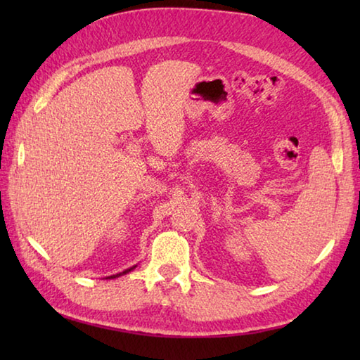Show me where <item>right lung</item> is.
I'll use <instances>...</instances> for the list:
<instances>
[{"mask_svg":"<svg viewBox=\"0 0 360 360\" xmlns=\"http://www.w3.org/2000/svg\"><path fill=\"white\" fill-rule=\"evenodd\" d=\"M136 268V265H133V266H130V268H127V270H124L122 273H117V275H112V276H108L106 279H114V278H119V276H122V275H127V273L129 271H131V270H135Z\"/></svg>","mask_w":360,"mask_h":360,"instance_id":"obj_1","label":"right lung"}]
</instances>
